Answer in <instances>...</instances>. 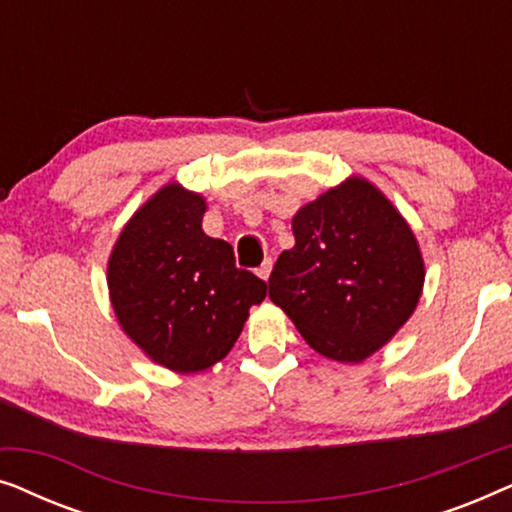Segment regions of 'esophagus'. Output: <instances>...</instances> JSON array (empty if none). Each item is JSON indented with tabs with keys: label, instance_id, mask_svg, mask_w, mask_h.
<instances>
[{
	"label": "esophagus",
	"instance_id": "1",
	"mask_svg": "<svg viewBox=\"0 0 512 512\" xmlns=\"http://www.w3.org/2000/svg\"><path fill=\"white\" fill-rule=\"evenodd\" d=\"M270 272H272V261H270V258H268V261H263V263H261V268L256 270V275L261 277V279H265V282H268Z\"/></svg>",
	"mask_w": 512,
	"mask_h": 512
}]
</instances>
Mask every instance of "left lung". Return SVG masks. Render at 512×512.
Masks as SVG:
<instances>
[{
  "mask_svg": "<svg viewBox=\"0 0 512 512\" xmlns=\"http://www.w3.org/2000/svg\"><path fill=\"white\" fill-rule=\"evenodd\" d=\"M296 244L268 279L307 345L326 359L361 363L412 317L424 258L410 223L375 184L347 177L291 221Z\"/></svg>",
  "mask_w": 512,
  "mask_h": 512,
  "instance_id": "8db88e82",
  "label": "left lung"
}]
</instances>
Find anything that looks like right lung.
<instances>
[{"instance_id":"right-lung-1","label":"right lung","mask_w":512,"mask_h":512,"mask_svg":"<svg viewBox=\"0 0 512 512\" xmlns=\"http://www.w3.org/2000/svg\"><path fill=\"white\" fill-rule=\"evenodd\" d=\"M207 200L170 181L151 195L111 249L107 286L123 333L158 366L200 373L240 338L249 307L263 303L254 272L233 247L202 230Z\"/></svg>"}]
</instances>
